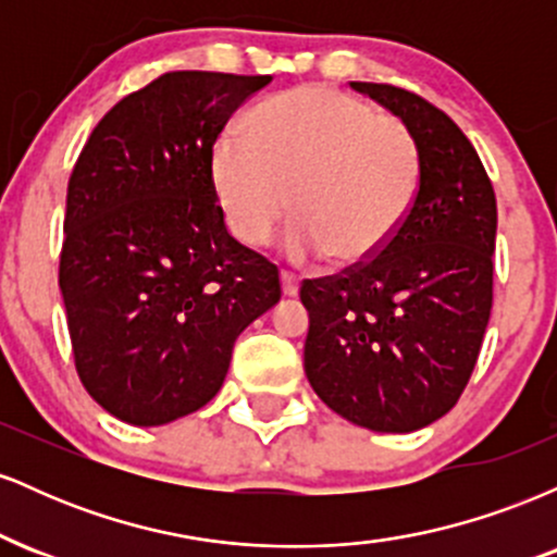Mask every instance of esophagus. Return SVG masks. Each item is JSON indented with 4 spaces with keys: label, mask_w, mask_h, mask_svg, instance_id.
<instances>
[{
    "label": "esophagus",
    "mask_w": 557,
    "mask_h": 557,
    "mask_svg": "<svg viewBox=\"0 0 557 557\" xmlns=\"http://www.w3.org/2000/svg\"><path fill=\"white\" fill-rule=\"evenodd\" d=\"M280 285H283V296H287V298H293V296H298V277L296 274H290V272H283L280 274Z\"/></svg>",
    "instance_id": "1"
}]
</instances>
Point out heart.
Listing matches in <instances>:
<instances>
[{"instance_id":"1","label":"heart","mask_w":557,"mask_h":557,"mask_svg":"<svg viewBox=\"0 0 557 557\" xmlns=\"http://www.w3.org/2000/svg\"><path fill=\"white\" fill-rule=\"evenodd\" d=\"M248 136L212 146V188L233 238L264 246L287 212L296 259L372 261L417 203L421 157L411 131L367 101L327 86H298L259 104Z\"/></svg>"}]
</instances>
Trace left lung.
Returning a JSON list of instances; mask_svg holds the SVG:
<instances>
[{
	"instance_id": "obj_1",
	"label": "left lung",
	"mask_w": 557,
	"mask_h": 557,
	"mask_svg": "<svg viewBox=\"0 0 557 557\" xmlns=\"http://www.w3.org/2000/svg\"><path fill=\"white\" fill-rule=\"evenodd\" d=\"M411 131L421 185L382 253L306 280L304 369L335 413L372 432H417L469 382L492 311L497 203L471 140L445 112L387 83L354 81Z\"/></svg>"
}]
</instances>
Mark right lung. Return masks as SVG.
<instances>
[{"label": "right lung", "mask_w": 557, "mask_h": 557, "mask_svg": "<svg viewBox=\"0 0 557 557\" xmlns=\"http://www.w3.org/2000/svg\"><path fill=\"white\" fill-rule=\"evenodd\" d=\"M272 75L181 70L94 127L67 183L60 290L83 387L162 426L220 393L238 335L280 300L277 267L227 233L212 146Z\"/></svg>", "instance_id": "1"}]
</instances>
